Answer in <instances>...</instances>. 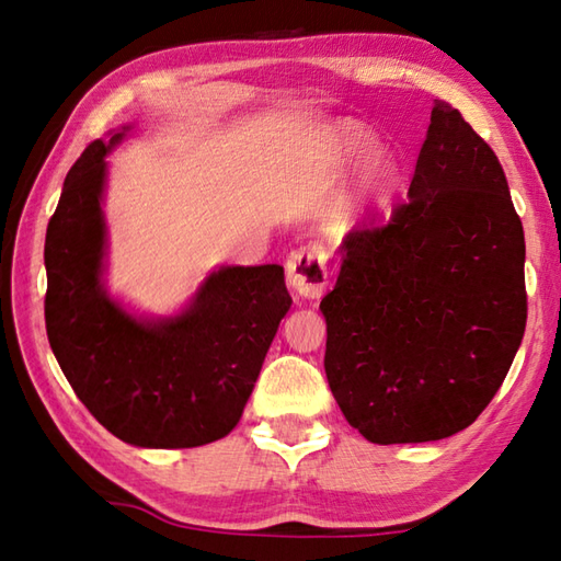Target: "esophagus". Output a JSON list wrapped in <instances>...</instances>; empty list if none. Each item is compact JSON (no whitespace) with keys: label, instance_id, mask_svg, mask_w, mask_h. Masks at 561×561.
<instances>
[{"label":"esophagus","instance_id":"1","mask_svg":"<svg viewBox=\"0 0 561 561\" xmlns=\"http://www.w3.org/2000/svg\"><path fill=\"white\" fill-rule=\"evenodd\" d=\"M287 277L301 299H320L328 287V255L320 243L294 250L287 260Z\"/></svg>","mask_w":561,"mask_h":561}]
</instances>
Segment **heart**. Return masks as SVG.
<instances>
[{
  "label": "heart",
  "mask_w": 561,
  "mask_h": 561,
  "mask_svg": "<svg viewBox=\"0 0 561 561\" xmlns=\"http://www.w3.org/2000/svg\"><path fill=\"white\" fill-rule=\"evenodd\" d=\"M371 149V137L359 133V129H342L340 133V157L344 159H362ZM398 183V169L388 157H374L362 165L350 187L347 197L342 202V214L347 219H356L374 209L392 195Z\"/></svg>",
  "instance_id": "heart-1"
}]
</instances>
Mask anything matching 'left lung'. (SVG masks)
Listing matches in <instances>:
<instances>
[{"instance_id":"8db88e82","label":"left lung","mask_w":561,"mask_h":561,"mask_svg":"<svg viewBox=\"0 0 561 561\" xmlns=\"http://www.w3.org/2000/svg\"><path fill=\"white\" fill-rule=\"evenodd\" d=\"M328 323L325 374L371 444H422L470 426L526 332V241L492 147L436 101L408 199L352 229Z\"/></svg>"}]
</instances>
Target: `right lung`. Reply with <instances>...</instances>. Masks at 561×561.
<instances>
[{
    "label": "right lung",
    "mask_w": 561,
    "mask_h": 561,
    "mask_svg": "<svg viewBox=\"0 0 561 561\" xmlns=\"http://www.w3.org/2000/svg\"><path fill=\"white\" fill-rule=\"evenodd\" d=\"M127 129L83 149L47 224V340L113 436L141 448L205 446L241 420L291 296L279 265L211 272L193 304L163 320H137L105 294V153Z\"/></svg>",
    "instance_id": "obj_1"
}]
</instances>
